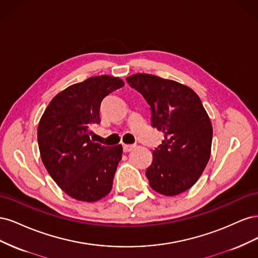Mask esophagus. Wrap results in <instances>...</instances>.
Segmentation results:
<instances>
[{
	"label": "esophagus",
	"mask_w": 258,
	"mask_h": 258,
	"mask_svg": "<svg viewBox=\"0 0 258 258\" xmlns=\"http://www.w3.org/2000/svg\"><path fill=\"white\" fill-rule=\"evenodd\" d=\"M134 148H135V145H128V144H123L122 145V150H123L124 153H129V152H131L132 150H134Z\"/></svg>",
	"instance_id": "esophagus-1"
}]
</instances>
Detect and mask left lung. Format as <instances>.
Returning <instances> with one entry per match:
<instances>
[{"mask_svg": "<svg viewBox=\"0 0 258 258\" xmlns=\"http://www.w3.org/2000/svg\"><path fill=\"white\" fill-rule=\"evenodd\" d=\"M152 111V126L165 140L153 151L146 177L154 190L176 196L198 181L211 155L213 129L200 98L174 81L138 73L126 79Z\"/></svg>", "mask_w": 258, "mask_h": 258, "instance_id": "8db88e82", "label": "left lung"}]
</instances>
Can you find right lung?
<instances>
[{"label": "right lung", "mask_w": 258, "mask_h": 258, "mask_svg": "<svg viewBox=\"0 0 258 258\" xmlns=\"http://www.w3.org/2000/svg\"><path fill=\"white\" fill-rule=\"evenodd\" d=\"M124 83L101 75L70 86L54 97L37 128V142L45 168L60 188L76 200L93 202L111 191L121 145L104 146L89 138L100 123L102 100Z\"/></svg>", "instance_id": "add662e5"}]
</instances>
